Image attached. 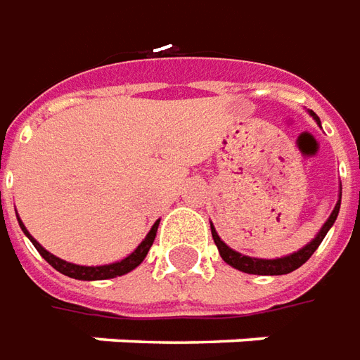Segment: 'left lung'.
Instances as JSON below:
<instances>
[{
  "instance_id": "8db88e82",
  "label": "left lung",
  "mask_w": 360,
  "mask_h": 360,
  "mask_svg": "<svg viewBox=\"0 0 360 360\" xmlns=\"http://www.w3.org/2000/svg\"><path fill=\"white\" fill-rule=\"evenodd\" d=\"M311 113V111H309ZM311 117L316 119L317 125H319V117H317L316 113H311ZM339 207H341V198H339V202L333 207V212L329 215V219H327L323 225H321V229L317 233L316 237L311 239V241L306 245V247H302L300 251L292 252L288 257H282V259H255V257H247V255H241V252L233 251L231 247H227L225 243L219 239V235L217 231L213 229L212 225V237L215 245H217V249H219V255H221V259L233 266V269L241 270V272H247V274H260V276H278V274H288V272H294L296 269H300L306 260L316 252V249L321 245L323 241V237L327 235V231L331 229V225L335 223L337 215H339Z\"/></svg>"
}]
</instances>
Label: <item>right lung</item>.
I'll list each match as a JSON object with an SVG mask.
<instances>
[{
	"instance_id": "right-lung-1",
	"label": "right lung",
	"mask_w": 360,
	"mask_h": 360,
	"mask_svg": "<svg viewBox=\"0 0 360 360\" xmlns=\"http://www.w3.org/2000/svg\"><path fill=\"white\" fill-rule=\"evenodd\" d=\"M17 221H19V227L23 229V233L31 239V243L34 245V249L41 252V257H43L49 264H51L52 269H56L62 274H66V276H70V278L76 280H108V278H115V276H123V274H127L131 270H135L145 260L147 257L148 249L153 247V241H155L156 237V229H158V223L160 219L150 227V231L147 233V237L143 239V243L139 245L135 251L131 252L129 257H125L123 260H117V262H111V264H103V266H80V264H74V262H66V260L58 259V257H54L51 252L43 249L37 239L31 237V233L27 231V227L23 225V221L19 219V215H17Z\"/></svg>"
}]
</instances>
